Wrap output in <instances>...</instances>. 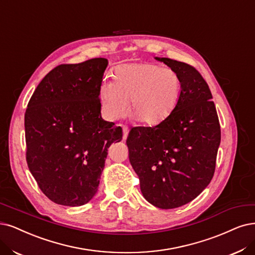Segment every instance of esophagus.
Masks as SVG:
<instances>
[{"label": "esophagus", "mask_w": 255, "mask_h": 255, "mask_svg": "<svg viewBox=\"0 0 255 255\" xmlns=\"http://www.w3.org/2000/svg\"><path fill=\"white\" fill-rule=\"evenodd\" d=\"M122 128H123V139H126L127 138V136H128V133H129V128L127 127V126H122Z\"/></svg>", "instance_id": "obj_1"}]
</instances>
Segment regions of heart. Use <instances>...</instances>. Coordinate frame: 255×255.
Returning <instances> with one entry per match:
<instances>
[{
	"mask_svg": "<svg viewBox=\"0 0 255 255\" xmlns=\"http://www.w3.org/2000/svg\"><path fill=\"white\" fill-rule=\"evenodd\" d=\"M115 81L104 80L99 87L103 113L116 121L129 111L142 124L154 126L176 108L182 93L180 74L153 63H129L118 66Z\"/></svg>",
	"mask_w": 255,
	"mask_h": 255,
	"instance_id": "1",
	"label": "heart"
}]
</instances>
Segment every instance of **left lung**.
<instances>
[{"instance_id": "1", "label": "left lung", "mask_w": 255, "mask_h": 255, "mask_svg": "<svg viewBox=\"0 0 255 255\" xmlns=\"http://www.w3.org/2000/svg\"><path fill=\"white\" fill-rule=\"evenodd\" d=\"M155 60L180 74V101L158 125L131 129L126 144L143 196L157 208L173 209L194 200L211 182L221 126L201 73L183 62Z\"/></svg>"}]
</instances>
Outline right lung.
Instances as JSON below:
<instances>
[{"mask_svg":"<svg viewBox=\"0 0 255 255\" xmlns=\"http://www.w3.org/2000/svg\"><path fill=\"white\" fill-rule=\"evenodd\" d=\"M107 65L97 58L56 66L27 105V165L55 204H87L98 191L108 148L122 139V128L101 117L99 87Z\"/></svg>","mask_w":255,"mask_h":255,"instance_id":"add662e5","label":"right lung"}]
</instances>
